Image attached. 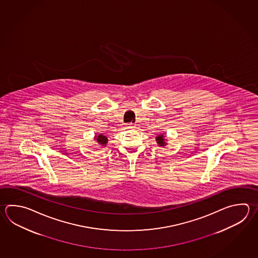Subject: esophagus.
<instances>
[{"instance_id":"34e87169","label":"esophagus","mask_w":258,"mask_h":258,"mask_svg":"<svg viewBox=\"0 0 258 258\" xmlns=\"http://www.w3.org/2000/svg\"><path fill=\"white\" fill-rule=\"evenodd\" d=\"M133 127H135L134 124H128V125L126 126V128H133Z\"/></svg>"}]
</instances>
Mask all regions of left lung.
Wrapping results in <instances>:
<instances>
[{
	"label": "left lung",
	"instance_id": "1",
	"mask_svg": "<svg viewBox=\"0 0 258 258\" xmlns=\"http://www.w3.org/2000/svg\"><path fill=\"white\" fill-rule=\"evenodd\" d=\"M155 140L157 142L158 146H160V147H164L165 145H167V140L165 138V135H163V134L157 135Z\"/></svg>",
	"mask_w": 258,
	"mask_h": 258
}]
</instances>
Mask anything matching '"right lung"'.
I'll list each match as a JSON object with an SVG mask.
<instances>
[{
    "instance_id": "obj_1",
    "label": "right lung",
    "mask_w": 258,
    "mask_h": 258,
    "mask_svg": "<svg viewBox=\"0 0 258 258\" xmlns=\"http://www.w3.org/2000/svg\"><path fill=\"white\" fill-rule=\"evenodd\" d=\"M95 142H97L100 146H105L106 144H107V142H108V139L107 137H105L104 136L103 134H99V135H96L95 136Z\"/></svg>"
}]
</instances>
